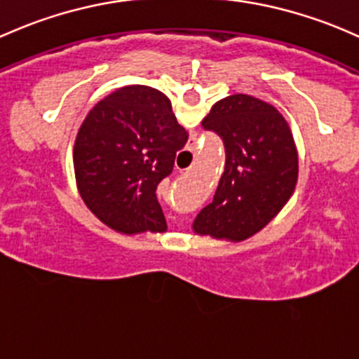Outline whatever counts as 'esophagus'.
<instances>
[{"instance_id": "34e87169", "label": "esophagus", "mask_w": 359, "mask_h": 359, "mask_svg": "<svg viewBox=\"0 0 359 359\" xmlns=\"http://www.w3.org/2000/svg\"><path fill=\"white\" fill-rule=\"evenodd\" d=\"M186 211H187V213L192 215V213H194V211H196V206H191V208H187Z\"/></svg>"}]
</instances>
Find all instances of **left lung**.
I'll use <instances>...</instances> for the list:
<instances>
[{"label":"left lung","instance_id":"obj_1","mask_svg":"<svg viewBox=\"0 0 359 359\" xmlns=\"http://www.w3.org/2000/svg\"><path fill=\"white\" fill-rule=\"evenodd\" d=\"M203 129L222 141L220 182L198 215L196 232L233 243L259 232L282 210L297 180V153L287 122L248 94L213 104Z\"/></svg>","mask_w":359,"mask_h":359}]
</instances>
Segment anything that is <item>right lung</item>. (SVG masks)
Here are the masks:
<instances>
[{
	"mask_svg": "<svg viewBox=\"0 0 359 359\" xmlns=\"http://www.w3.org/2000/svg\"><path fill=\"white\" fill-rule=\"evenodd\" d=\"M187 132L153 88L120 89L90 110L75 142V180L89 210L123 233L167 227L156 198Z\"/></svg>",
	"mask_w": 359,
	"mask_h": 359,
	"instance_id": "1",
	"label": "right lung"
}]
</instances>
